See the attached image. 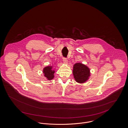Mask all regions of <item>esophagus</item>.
Returning <instances> with one entry per match:
<instances>
[{"label": "esophagus", "mask_w": 128, "mask_h": 128, "mask_svg": "<svg viewBox=\"0 0 128 128\" xmlns=\"http://www.w3.org/2000/svg\"><path fill=\"white\" fill-rule=\"evenodd\" d=\"M63 62L65 63V64H67L68 63V60L67 59H66V58H63Z\"/></svg>", "instance_id": "esophagus-1"}]
</instances>
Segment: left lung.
<instances>
[{"instance_id":"left-lung-1","label":"left lung","mask_w":128,"mask_h":128,"mask_svg":"<svg viewBox=\"0 0 128 128\" xmlns=\"http://www.w3.org/2000/svg\"><path fill=\"white\" fill-rule=\"evenodd\" d=\"M72 74L76 82L79 84L85 83L91 76L90 68L82 63H76L74 65Z\"/></svg>"}]
</instances>
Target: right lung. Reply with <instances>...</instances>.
<instances>
[{
  "label": "right lung",
  "instance_id": "add662e5",
  "mask_svg": "<svg viewBox=\"0 0 128 128\" xmlns=\"http://www.w3.org/2000/svg\"><path fill=\"white\" fill-rule=\"evenodd\" d=\"M53 66H47L44 68L43 72L44 76L46 80H51L54 79V74L55 72V70Z\"/></svg>",
  "mask_w": 128,
  "mask_h": 128
}]
</instances>
